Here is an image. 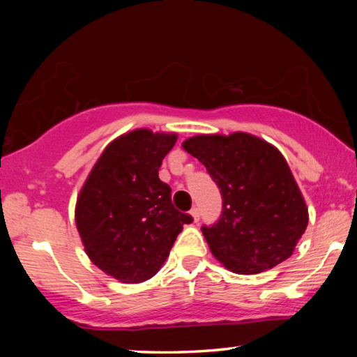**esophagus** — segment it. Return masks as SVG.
Listing matches in <instances>:
<instances>
[{"mask_svg": "<svg viewBox=\"0 0 357 357\" xmlns=\"http://www.w3.org/2000/svg\"><path fill=\"white\" fill-rule=\"evenodd\" d=\"M190 214H192V218H193L195 222L199 221V209L198 208H192V211H190Z\"/></svg>", "mask_w": 357, "mask_h": 357, "instance_id": "esophagus-1", "label": "esophagus"}]
</instances>
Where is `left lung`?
Instances as JSON below:
<instances>
[{
	"label": "left lung",
	"mask_w": 357,
	"mask_h": 357,
	"mask_svg": "<svg viewBox=\"0 0 357 357\" xmlns=\"http://www.w3.org/2000/svg\"><path fill=\"white\" fill-rule=\"evenodd\" d=\"M182 146L206 167L222 197L221 216L202 227L213 255L238 275L289 258L309 214L280 151L247 133L199 135Z\"/></svg>",
	"instance_id": "1"
}]
</instances>
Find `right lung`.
Segmentation results:
<instances>
[{
	"instance_id": "right-lung-1",
	"label": "right lung",
	"mask_w": 357,
	"mask_h": 357,
	"mask_svg": "<svg viewBox=\"0 0 357 357\" xmlns=\"http://www.w3.org/2000/svg\"><path fill=\"white\" fill-rule=\"evenodd\" d=\"M177 136L135 130L107 146L82 187L76 226L94 265L121 282L153 278L169 257L183 224L159 178Z\"/></svg>"
}]
</instances>
